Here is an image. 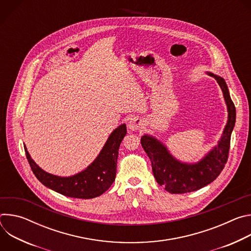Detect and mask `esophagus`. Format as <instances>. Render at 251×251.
Returning <instances> with one entry per match:
<instances>
[{"label": "esophagus", "instance_id": "34e87169", "mask_svg": "<svg viewBox=\"0 0 251 251\" xmlns=\"http://www.w3.org/2000/svg\"><path fill=\"white\" fill-rule=\"evenodd\" d=\"M143 125V120L141 118H138V117H133L129 120V123H128V126H129V129L133 130V131H136L138 130L141 126Z\"/></svg>", "mask_w": 251, "mask_h": 251}]
</instances>
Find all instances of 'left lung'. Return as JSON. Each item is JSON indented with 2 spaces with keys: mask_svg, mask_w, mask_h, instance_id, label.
I'll return each instance as SVG.
<instances>
[{
  "mask_svg": "<svg viewBox=\"0 0 251 251\" xmlns=\"http://www.w3.org/2000/svg\"><path fill=\"white\" fill-rule=\"evenodd\" d=\"M208 75L216 78L221 86L228 111L227 124L217 147L201 161L191 165L176 161L154 137L144 135L141 138L142 147L151 160L157 183L171 194L191 193L210 184L220 176L228 159L230 136L235 124V107L225 79L213 74Z\"/></svg>",
  "mask_w": 251,
  "mask_h": 251,
  "instance_id": "8db88e82",
  "label": "left lung"
}]
</instances>
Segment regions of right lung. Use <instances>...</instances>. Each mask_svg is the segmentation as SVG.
Masks as SVG:
<instances>
[{
	"label": "right lung",
	"instance_id": "obj_1",
	"mask_svg": "<svg viewBox=\"0 0 251 251\" xmlns=\"http://www.w3.org/2000/svg\"><path fill=\"white\" fill-rule=\"evenodd\" d=\"M126 132L125 124L115 129L94 162L73 176L61 177L45 172L33 162L25 146V156L32 173L46 187L70 198L93 199L105 193L115 181L118 150Z\"/></svg>",
	"mask_w": 251,
	"mask_h": 251
}]
</instances>
